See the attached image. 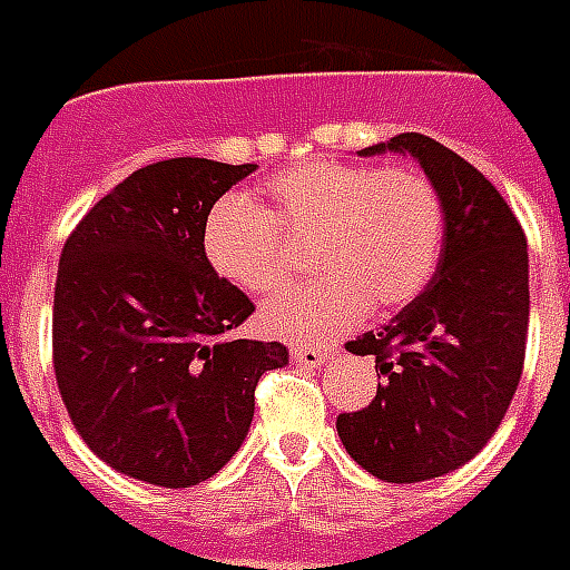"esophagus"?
Instances as JSON below:
<instances>
[{
	"mask_svg": "<svg viewBox=\"0 0 570 570\" xmlns=\"http://www.w3.org/2000/svg\"><path fill=\"white\" fill-rule=\"evenodd\" d=\"M293 360L302 365V368H326L328 365V353L320 347H293Z\"/></svg>",
	"mask_w": 570,
	"mask_h": 570,
	"instance_id": "34e87169",
	"label": "esophagus"
}]
</instances>
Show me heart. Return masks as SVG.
<instances>
[{
	"label": "heart",
	"mask_w": 570,
	"mask_h": 570,
	"mask_svg": "<svg viewBox=\"0 0 570 570\" xmlns=\"http://www.w3.org/2000/svg\"><path fill=\"white\" fill-rule=\"evenodd\" d=\"M272 210L229 193L208 210L202 247L214 272L259 296L293 268L286 242H314L323 277L277 289L263 328L286 341H328L356 326L368 307L386 314L429 284L441 250L444 210L423 171L305 163L268 184Z\"/></svg>",
	"instance_id": "b5f03b06"
}]
</instances>
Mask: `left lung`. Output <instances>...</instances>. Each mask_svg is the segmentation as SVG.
Wrapping results in <instances>:
<instances>
[{
    "label": "left lung",
    "mask_w": 570,
    "mask_h": 570,
    "mask_svg": "<svg viewBox=\"0 0 570 570\" xmlns=\"http://www.w3.org/2000/svg\"><path fill=\"white\" fill-rule=\"evenodd\" d=\"M414 156L444 210V244L423 293L381 332L350 341L374 356L377 395L338 416L353 462L386 483H420L487 446L517 392L529 332L522 226L478 168L435 138L402 132L360 150Z\"/></svg>",
    "instance_id": "8db88e82"
}]
</instances>
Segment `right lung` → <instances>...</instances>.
<instances>
[{
    "label": "right lung",
    "mask_w": 570,
    "mask_h": 570,
    "mask_svg": "<svg viewBox=\"0 0 570 570\" xmlns=\"http://www.w3.org/2000/svg\"><path fill=\"white\" fill-rule=\"evenodd\" d=\"M250 171L199 156L138 168L62 247L57 386L83 444L126 478H214L250 432L259 377L289 362L277 341L232 338L253 302L202 247L214 202Z\"/></svg>",
    "instance_id": "right-lung-1"
}]
</instances>
